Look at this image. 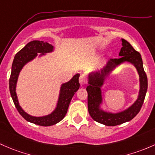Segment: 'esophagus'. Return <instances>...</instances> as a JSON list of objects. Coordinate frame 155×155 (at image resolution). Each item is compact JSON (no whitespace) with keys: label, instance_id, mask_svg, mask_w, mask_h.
<instances>
[{"label":"esophagus","instance_id":"obj_1","mask_svg":"<svg viewBox=\"0 0 155 155\" xmlns=\"http://www.w3.org/2000/svg\"><path fill=\"white\" fill-rule=\"evenodd\" d=\"M87 81H88V79H87V76L85 74H81V75H80L79 82L81 86L86 85V84H87Z\"/></svg>","mask_w":155,"mask_h":155}]
</instances>
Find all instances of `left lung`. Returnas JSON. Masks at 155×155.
<instances>
[{"instance_id":"8db88e82","label":"left lung","mask_w":155,"mask_h":155,"mask_svg":"<svg viewBox=\"0 0 155 155\" xmlns=\"http://www.w3.org/2000/svg\"><path fill=\"white\" fill-rule=\"evenodd\" d=\"M122 48L119 52V56H121L120 58L112 59L110 60L107 66L102 69L101 71L96 72L89 78V86L87 87L88 93V110L89 115L95 122L107 126L121 125L133 119L141 110L147 92L148 79L143 68L141 55L125 39H122ZM124 61H128L133 63L140 74V90L139 98L130 108L124 112L117 114L105 113L98 108L101 101L100 87L102 84L103 77L108 74L115 66Z\"/></svg>"}]
</instances>
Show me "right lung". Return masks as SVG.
<instances>
[{"label": "right lung", "instance_id": "1", "mask_svg": "<svg viewBox=\"0 0 155 155\" xmlns=\"http://www.w3.org/2000/svg\"><path fill=\"white\" fill-rule=\"evenodd\" d=\"M53 50V46L47 42L42 41H32L26 45L21 50L15 54L12 66L10 78H9V92L12 96L17 110L21 116L28 122L41 126H51L58 123L66 116L70 101L78 89L80 87L79 78L80 74H77L68 83L63 84L60 90V98L57 109L51 114L44 117H33L27 114L19 106L16 93L15 86L19 72L22 67L28 61L33 60L37 53H47Z\"/></svg>", "mask_w": 155, "mask_h": 155}]
</instances>
